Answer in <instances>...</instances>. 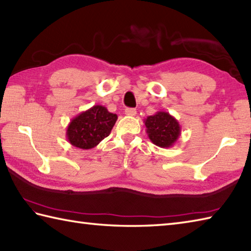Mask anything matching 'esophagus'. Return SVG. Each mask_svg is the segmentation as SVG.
I'll return each instance as SVG.
<instances>
[{
	"label": "esophagus",
	"mask_w": 251,
	"mask_h": 251,
	"mask_svg": "<svg viewBox=\"0 0 251 251\" xmlns=\"http://www.w3.org/2000/svg\"><path fill=\"white\" fill-rule=\"evenodd\" d=\"M125 113L126 116H130V117H134L136 115V110L133 109V108H126Z\"/></svg>",
	"instance_id": "34e87169"
}]
</instances>
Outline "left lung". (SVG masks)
<instances>
[{
    "instance_id": "8db88e82",
    "label": "left lung",
    "mask_w": 251,
    "mask_h": 251,
    "mask_svg": "<svg viewBox=\"0 0 251 251\" xmlns=\"http://www.w3.org/2000/svg\"><path fill=\"white\" fill-rule=\"evenodd\" d=\"M146 133L153 144L159 148H172L181 134V126L176 118L166 111H157L144 119Z\"/></svg>"
}]
</instances>
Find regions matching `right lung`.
Returning a JSON list of instances; mask_svg holds the SVG:
<instances>
[{"label":"right lung","mask_w":251,"mask_h":251,"mask_svg":"<svg viewBox=\"0 0 251 251\" xmlns=\"http://www.w3.org/2000/svg\"><path fill=\"white\" fill-rule=\"evenodd\" d=\"M117 119L116 113L95 105L71 120L67 127V139L75 148L91 150L110 134Z\"/></svg>","instance_id":"1"}]
</instances>
